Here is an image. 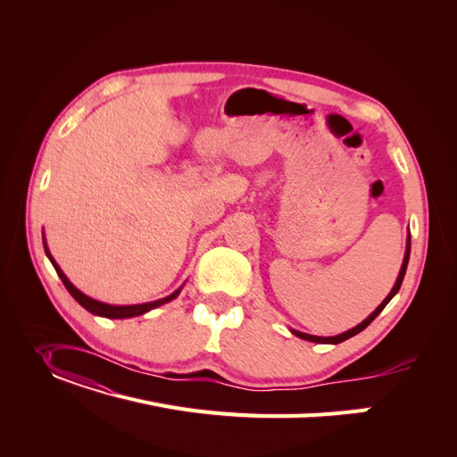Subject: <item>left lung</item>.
Listing matches in <instances>:
<instances>
[{"label": "left lung", "instance_id": "obj_1", "mask_svg": "<svg viewBox=\"0 0 457 457\" xmlns=\"http://www.w3.org/2000/svg\"><path fill=\"white\" fill-rule=\"evenodd\" d=\"M410 253H411V235L407 233V243H405V253H403V261H402V267H400V272H398V278H396V281H395V287L391 289V293L386 296V300H383L372 313L361 322V324H357V326H353L352 329H348V331H345V333H339V335H333V337H319V335H309V333H302V331H298V329H291V333L293 335H296V337H300V339H303V341H311V343H320V345H339V343H343V341H346V339H350V337H353V335H357L359 331H363L379 313L383 311V307H386L393 298H395V295L400 291V285H402V281H403V276H405V270H407V262H410Z\"/></svg>", "mask_w": 457, "mask_h": 457}]
</instances>
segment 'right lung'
I'll return each instance as SVG.
<instances>
[{
  "label": "right lung",
  "mask_w": 457,
  "mask_h": 457,
  "mask_svg": "<svg viewBox=\"0 0 457 457\" xmlns=\"http://www.w3.org/2000/svg\"><path fill=\"white\" fill-rule=\"evenodd\" d=\"M42 241H44V252H46L47 259L52 261V265H54V269L57 270V274H59L61 281L64 283L68 293H70L71 296H74V300H76L79 305H83V307L88 311V313H92V315H96V317H105V319H131V317H138V315L148 313V311H152V309H155V307H159V305H164V303H168V302H172V300L181 293V289H183V285H181L179 289L174 291L172 295H168V296H164V298H161V300H155V302H148V303L111 305V303L98 302V300H94V298L87 296L85 293H81V291L78 289V287L66 278V274H64V272L61 270V267L57 265V261H55L54 255L50 253V248H47V245H46V237H42Z\"/></svg>",
  "instance_id": "add662e5"
}]
</instances>
